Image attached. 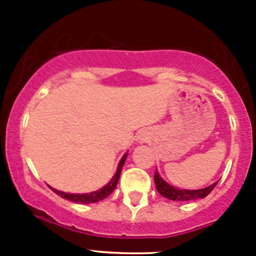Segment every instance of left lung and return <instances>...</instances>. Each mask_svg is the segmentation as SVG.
I'll return each instance as SVG.
<instances>
[{
    "label": "left lung",
    "instance_id": "1",
    "mask_svg": "<svg viewBox=\"0 0 256 256\" xmlns=\"http://www.w3.org/2000/svg\"><path fill=\"white\" fill-rule=\"evenodd\" d=\"M154 180H155L156 190H158V192H159L160 195L173 201H191L198 200V198H204L209 195L210 192L212 191V188L216 186V183H212V186L200 190H180L176 188L174 186H170L169 183L165 182V180L160 177L158 172H155Z\"/></svg>",
    "mask_w": 256,
    "mask_h": 256
}]
</instances>
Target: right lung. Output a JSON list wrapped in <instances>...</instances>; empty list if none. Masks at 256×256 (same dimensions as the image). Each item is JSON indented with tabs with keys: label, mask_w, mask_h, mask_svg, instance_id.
Here are the masks:
<instances>
[{
	"label": "right lung",
	"mask_w": 256,
	"mask_h": 256,
	"mask_svg": "<svg viewBox=\"0 0 256 256\" xmlns=\"http://www.w3.org/2000/svg\"><path fill=\"white\" fill-rule=\"evenodd\" d=\"M126 156L128 154H124V156L122 158V160L119 162V165H118V169H116V173H115L114 177L112 178V180L104 186L102 188L97 190L94 192H90V194H66V192H62V191H58L55 188H51L52 191L55 192L56 195H58L60 198H66L69 201H73V202H80V204H90V202H97V201H101L104 198H108L110 194L115 190L118 184V180H119V177H120V173H122V168H123L124 162H126Z\"/></svg>",
	"instance_id": "add662e5"
}]
</instances>
